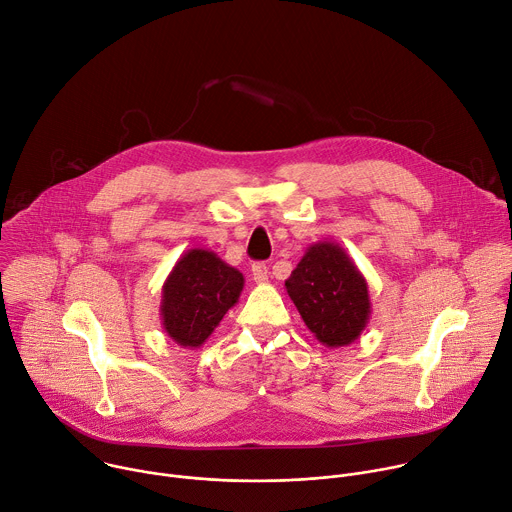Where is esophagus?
<instances>
[{
	"label": "esophagus",
	"mask_w": 512,
	"mask_h": 512,
	"mask_svg": "<svg viewBox=\"0 0 512 512\" xmlns=\"http://www.w3.org/2000/svg\"><path fill=\"white\" fill-rule=\"evenodd\" d=\"M251 271H253V279L257 283H265L269 279V267L265 263H253Z\"/></svg>",
	"instance_id": "1"
}]
</instances>
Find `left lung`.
Segmentation results:
<instances>
[{
  "mask_svg": "<svg viewBox=\"0 0 512 512\" xmlns=\"http://www.w3.org/2000/svg\"><path fill=\"white\" fill-rule=\"evenodd\" d=\"M285 289L308 330L328 348L352 344L371 320L369 283L334 241L310 245Z\"/></svg>",
  "mask_w": 512,
  "mask_h": 512,
  "instance_id": "left-lung-1",
  "label": "left lung"
}]
</instances>
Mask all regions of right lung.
Returning a JSON list of instances; mask_svg holds the SVG:
<instances>
[{
	"mask_svg": "<svg viewBox=\"0 0 512 512\" xmlns=\"http://www.w3.org/2000/svg\"><path fill=\"white\" fill-rule=\"evenodd\" d=\"M245 277L208 249H188L162 285L164 332L182 348H198L239 302Z\"/></svg>",
	"mask_w": 512,
	"mask_h": 512,
	"instance_id": "obj_1",
	"label": "right lung"
}]
</instances>
